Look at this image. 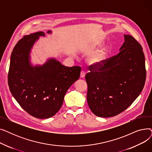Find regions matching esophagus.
Here are the masks:
<instances>
[{"mask_svg":"<svg viewBox=\"0 0 152 152\" xmlns=\"http://www.w3.org/2000/svg\"><path fill=\"white\" fill-rule=\"evenodd\" d=\"M86 75V72L84 71V70H82L81 71V77H84Z\"/></svg>","mask_w":152,"mask_h":152,"instance_id":"esophagus-1","label":"esophagus"}]
</instances>
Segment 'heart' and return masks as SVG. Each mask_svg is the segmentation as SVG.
<instances>
[{"mask_svg":"<svg viewBox=\"0 0 152 152\" xmlns=\"http://www.w3.org/2000/svg\"><path fill=\"white\" fill-rule=\"evenodd\" d=\"M108 50L104 49L95 53L90 59V61L92 64H100L104 61L108 56Z\"/></svg>","mask_w":152,"mask_h":152,"instance_id":"1","label":"heart"}]
</instances>
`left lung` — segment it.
I'll list each match as a JSON object with an SVG mask.
<instances>
[{
	"mask_svg": "<svg viewBox=\"0 0 152 152\" xmlns=\"http://www.w3.org/2000/svg\"><path fill=\"white\" fill-rule=\"evenodd\" d=\"M120 52L89 66L85 78L87 100L92 113L109 118L122 113L137 99L146 79L145 57L134 37L124 35Z\"/></svg>",
	"mask_w": 152,
	"mask_h": 152,
	"instance_id": "obj_1",
	"label": "left lung"
}]
</instances>
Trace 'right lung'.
Here are the masks:
<instances>
[{"label":"right lung","instance_id":"add662e5","mask_svg":"<svg viewBox=\"0 0 152 152\" xmlns=\"http://www.w3.org/2000/svg\"><path fill=\"white\" fill-rule=\"evenodd\" d=\"M40 36L45 33L39 31L24 36L16 44L11 55L8 84L24 110L32 116L45 119L59 111L66 91L79 79L81 68L66 67L54 59L42 66H31L29 52Z\"/></svg>","mask_w":152,"mask_h":152}]
</instances>
